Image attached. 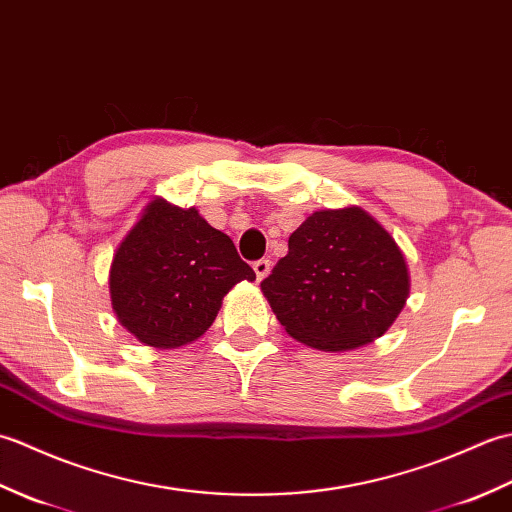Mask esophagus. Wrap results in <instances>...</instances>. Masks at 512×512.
<instances>
[{
    "mask_svg": "<svg viewBox=\"0 0 512 512\" xmlns=\"http://www.w3.org/2000/svg\"><path fill=\"white\" fill-rule=\"evenodd\" d=\"M270 266H273V264H270V259H257V262L253 264V270H255V275H257L259 281L268 277Z\"/></svg>",
    "mask_w": 512,
    "mask_h": 512,
    "instance_id": "esophagus-1",
    "label": "esophagus"
}]
</instances>
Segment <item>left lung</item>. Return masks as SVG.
I'll return each mask as SVG.
<instances>
[{"label": "left lung", "mask_w": 512, "mask_h": 512, "mask_svg": "<svg viewBox=\"0 0 512 512\" xmlns=\"http://www.w3.org/2000/svg\"><path fill=\"white\" fill-rule=\"evenodd\" d=\"M262 292L286 332L323 352L383 336L409 297L402 250L358 206L312 213L288 237Z\"/></svg>", "instance_id": "8db88e82"}]
</instances>
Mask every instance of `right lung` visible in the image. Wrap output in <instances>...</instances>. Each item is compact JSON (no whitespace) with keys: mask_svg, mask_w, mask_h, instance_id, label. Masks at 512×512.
Returning <instances> with one entry per match:
<instances>
[{"mask_svg":"<svg viewBox=\"0 0 512 512\" xmlns=\"http://www.w3.org/2000/svg\"><path fill=\"white\" fill-rule=\"evenodd\" d=\"M255 273L233 239L193 209L156 198L116 248L112 308L140 343L176 350L211 328L222 299Z\"/></svg>","mask_w":512,"mask_h":512,"instance_id":"add662e5","label":"right lung"}]
</instances>
